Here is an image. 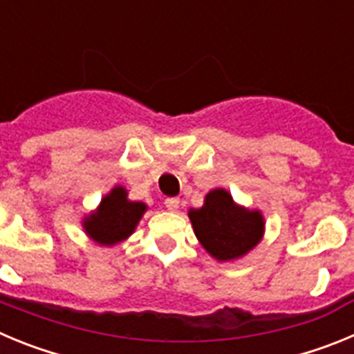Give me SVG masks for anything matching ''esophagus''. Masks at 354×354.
<instances>
[{
  "mask_svg": "<svg viewBox=\"0 0 354 354\" xmlns=\"http://www.w3.org/2000/svg\"><path fill=\"white\" fill-rule=\"evenodd\" d=\"M179 204H180L179 198H167V200H165V205H167L168 211H177V209H179Z\"/></svg>",
  "mask_w": 354,
  "mask_h": 354,
  "instance_id": "34e87169",
  "label": "esophagus"
}]
</instances>
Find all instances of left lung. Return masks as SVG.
Listing matches in <instances>:
<instances>
[{
  "label": "left lung",
  "instance_id": "obj_1",
  "mask_svg": "<svg viewBox=\"0 0 354 354\" xmlns=\"http://www.w3.org/2000/svg\"><path fill=\"white\" fill-rule=\"evenodd\" d=\"M187 216L200 245L220 262L243 257L264 236L262 212L237 205L232 195L221 187L209 192L204 205L189 209Z\"/></svg>",
  "mask_w": 354,
  "mask_h": 354
}]
</instances>
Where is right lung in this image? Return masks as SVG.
I'll list each match as a JSON object with an SVG mask.
<instances>
[{
    "instance_id": "right-lung-1",
    "label": "right lung",
    "mask_w": 354,
    "mask_h": 354,
    "mask_svg": "<svg viewBox=\"0 0 354 354\" xmlns=\"http://www.w3.org/2000/svg\"><path fill=\"white\" fill-rule=\"evenodd\" d=\"M147 205L127 198L126 187L115 186L92 214L83 220L84 232L102 246H113L127 239L142 220Z\"/></svg>"
}]
</instances>
